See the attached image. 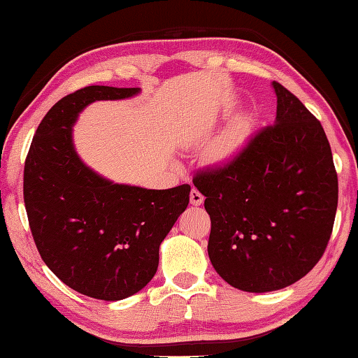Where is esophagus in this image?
I'll return each instance as SVG.
<instances>
[{
	"mask_svg": "<svg viewBox=\"0 0 358 358\" xmlns=\"http://www.w3.org/2000/svg\"><path fill=\"white\" fill-rule=\"evenodd\" d=\"M189 199H191V205H194V207H199V205L203 203V199H205V197L202 196L201 191H197L196 187H192Z\"/></svg>",
	"mask_w": 358,
	"mask_h": 358,
	"instance_id": "34e87169",
	"label": "esophagus"
}]
</instances>
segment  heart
Wrapping results in <instances>:
<instances>
[{"label": "heart", "mask_w": 358, "mask_h": 358, "mask_svg": "<svg viewBox=\"0 0 358 358\" xmlns=\"http://www.w3.org/2000/svg\"><path fill=\"white\" fill-rule=\"evenodd\" d=\"M248 136V124L245 121H235L230 126H227L216 141L211 145V157L215 161H224L227 157L237 153L241 145L246 141Z\"/></svg>", "instance_id": "obj_1"}]
</instances>
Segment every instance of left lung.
<instances>
[{
    "label": "left lung",
    "instance_id": "obj_1",
    "mask_svg": "<svg viewBox=\"0 0 358 358\" xmlns=\"http://www.w3.org/2000/svg\"><path fill=\"white\" fill-rule=\"evenodd\" d=\"M273 88L275 124L224 166L192 178L211 221V264L245 292L287 287L310 273L329 245L338 207V175L322 124L281 83Z\"/></svg>",
    "mask_w": 358,
    "mask_h": 358
}]
</instances>
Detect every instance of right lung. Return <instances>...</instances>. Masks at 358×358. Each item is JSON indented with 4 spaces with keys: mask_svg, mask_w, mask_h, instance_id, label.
<instances>
[{
    "mask_svg": "<svg viewBox=\"0 0 358 358\" xmlns=\"http://www.w3.org/2000/svg\"><path fill=\"white\" fill-rule=\"evenodd\" d=\"M137 93L141 88L92 85L64 96L36 129L23 172V201L42 260L66 286L106 301L147 286L159 264V245L189 203V185H118L76 153L72 126L85 107Z\"/></svg>",
    "mask_w": 358,
    "mask_h": 358,
    "instance_id": "1",
    "label": "right lung"
}]
</instances>
